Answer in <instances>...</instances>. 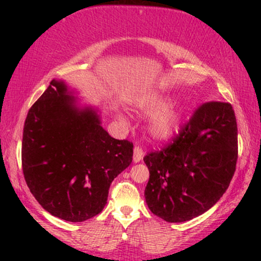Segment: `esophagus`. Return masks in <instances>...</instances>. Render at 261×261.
Segmentation results:
<instances>
[{
	"mask_svg": "<svg viewBox=\"0 0 261 261\" xmlns=\"http://www.w3.org/2000/svg\"><path fill=\"white\" fill-rule=\"evenodd\" d=\"M143 158V149L142 147H140V146H135L134 148V162L135 163H137V162H140L141 160Z\"/></svg>",
	"mask_w": 261,
	"mask_h": 261,
	"instance_id": "1",
	"label": "esophagus"
}]
</instances>
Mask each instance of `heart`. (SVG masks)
Returning a JSON list of instances; mask_svg holds the SVG:
<instances>
[{
	"label": "heart",
	"mask_w": 261,
	"mask_h": 261,
	"mask_svg": "<svg viewBox=\"0 0 261 261\" xmlns=\"http://www.w3.org/2000/svg\"><path fill=\"white\" fill-rule=\"evenodd\" d=\"M167 104V98L155 97L149 99L143 107V110L147 114H153L162 109ZM180 122V112L176 106H170L161 112L151 122V134L155 139L166 140L172 137L176 133Z\"/></svg>",
	"instance_id": "1"
}]
</instances>
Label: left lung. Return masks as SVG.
<instances>
[{"instance_id": "8db88e82", "label": "left lung", "mask_w": 261, "mask_h": 261, "mask_svg": "<svg viewBox=\"0 0 261 261\" xmlns=\"http://www.w3.org/2000/svg\"><path fill=\"white\" fill-rule=\"evenodd\" d=\"M237 160L234 110L226 101H206L170 142L143 157L149 170L148 208L167 222L200 216L226 193Z\"/></svg>"}]
</instances>
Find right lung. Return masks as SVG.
<instances>
[{"label": "right lung", "instance_id": "1", "mask_svg": "<svg viewBox=\"0 0 261 261\" xmlns=\"http://www.w3.org/2000/svg\"><path fill=\"white\" fill-rule=\"evenodd\" d=\"M66 92L64 83L53 80L29 109L22 168L41 207L82 222L104 208L114 178L133 162L134 145L110 136L92 109H74Z\"/></svg>", "mask_w": 261, "mask_h": 261}]
</instances>
